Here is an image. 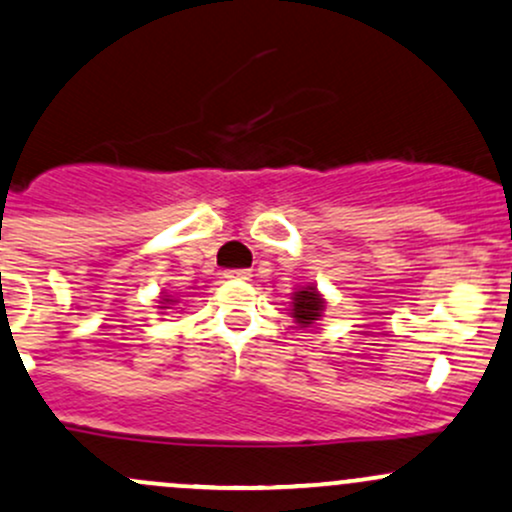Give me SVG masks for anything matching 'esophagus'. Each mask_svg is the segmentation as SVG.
I'll return each mask as SVG.
<instances>
[{
  "label": "esophagus",
  "mask_w": 512,
  "mask_h": 512,
  "mask_svg": "<svg viewBox=\"0 0 512 512\" xmlns=\"http://www.w3.org/2000/svg\"><path fill=\"white\" fill-rule=\"evenodd\" d=\"M250 269H228L226 279H250Z\"/></svg>",
  "instance_id": "esophagus-1"
}]
</instances>
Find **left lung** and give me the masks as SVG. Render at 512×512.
Wrapping results in <instances>:
<instances>
[{
  "instance_id": "obj_1",
  "label": "left lung",
  "mask_w": 512,
  "mask_h": 512,
  "mask_svg": "<svg viewBox=\"0 0 512 512\" xmlns=\"http://www.w3.org/2000/svg\"><path fill=\"white\" fill-rule=\"evenodd\" d=\"M325 311V299L318 294L316 286H303V289L294 291L291 296V318L301 325V328H311L316 320H320Z\"/></svg>"
}]
</instances>
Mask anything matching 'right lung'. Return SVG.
I'll return each instance as SVG.
<instances>
[{"instance_id": "add662e5", "label": "right lung", "mask_w": 512, "mask_h": 512, "mask_svg": "<svg viewBox=\"0 0 512 512\" xmlns=\"http://www.w3.org/2000/svg\"><path fill=\"white\" fill-rule=\"evenodd\" d=\"M160 303H174V299H170V296H165ZM160 308H167V306H160Z\"/></svg>"}]
</instances>
